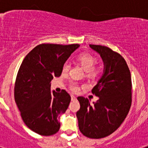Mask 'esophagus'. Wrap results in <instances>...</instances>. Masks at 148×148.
Returning <instances> with one entry per match:
<instances>
[{"mask_svg":"<svg viewBox=\"0 0 148 148\" xmlns=\"http://www.w3.org/2000/svg\"><path fill=\"white\" fill-rule=\"evenodd\" d=\"M71 99H72V101L75 100V99H76V96H75V95H71Z\"/></svg>","mask_w":148,"mask_h":148,"instance_id":"1","label":"esophagus"}]
</instances>
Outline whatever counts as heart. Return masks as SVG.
Instances as JSON below:
<instances>
[{"instance_id":"obj_1","label":"heart","mask_w":148,"mask_h":148,"mask_svg":"<svg viewBox=\"0 0 148 148\" xmlns=\"http://www.w3.org/2000/svg\"><path fill=\"white\" fill-rule=\"evenodd\" d=\"M77 61L78 62L79 65L82 66V69L88 73L89 75H92V76L96 75L100 72V68L94 67L96 64V61H97L96 58L89 53H84V54L80 55L77 58ZM69 67H70L69 64L65 63L62 67L63 73H66L69 70ZM71 89L74 91H76L78 90V86L75 84L73 83L71 84Z\"/></svg>"}]
</instances>
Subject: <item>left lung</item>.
Listing matches in <instances>:
<instances>
[{
  "label": "left lung",
  "mask_w": 148,
  "mask_h": 148,
  "mask_svg": "<svg viewBox=\"0 0 148 148\" xmlns=\"http://www.w3.org/2000/svg\"><path fill=\"white\" fill-rule=\"evenodd\" d=\"M104 63L101 77L92 92L96 102L83 96L77 98L80 110L76 113L78 128L84 136L101 138L113 133L126 118L131 106V76L126 61L109 47L90 45Z\"/></svg>",
  "instance_id": "obj_1"
}]
</instances>
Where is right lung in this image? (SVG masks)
Instances as JSON below:
<instances>
[{"instance_id": "right-lung-1", "label": "right lung", "mask_w": 148, "mask_h": 148, "mask_svg": "<svg viewBox=\"0 0 148 148\" xmlns=\"http://www.w3.org/2000/svg\"><path fill=\"white\" fill-rule=\"evenodd\" d=\"M78 44H40L31 50L21 65L15 86V100L22 119L30 130L42 136L59 130L60 115L66 112L70 95L53 92L50 82L59 77L63 65Z\"/></svg>"}]
</instances>
